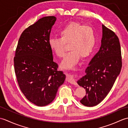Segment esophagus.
<instances>
[{"mask_svg":"<svg viewBox=\"0 0 128 128\" xmlns=\"http://www.w3.org/2000/svg\"><path fill=\"white\" fill-rule=\"evenodd\" d=\"M66 80L72 84V85H76V86L78 85L77 82H76V81L75 80L74 78V75H72V74H67V75H66Z\"/></svg>","mask_w":128,"mask_h":128,"instance_id":"obj_1","label":"esophagus"}]
</instances>
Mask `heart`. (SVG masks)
Masks as SVG:
<instances>
[{
    "label": "heart",
    "instance_id": "1",
    "mask_svg": "<svg viewBox=\"0 0 128 128\" xmlns=\"http://www.w3.org/2000/svg\"><path fill=\"white\" fill-rule=\"evenodd\" d=\"M60 37H50L48 40L50 47L58 57L64 56L66 43H69L70 50L66 53L61 63L65 68H73L79 60L88 57L96 47V32L91 26L78 22H70L60 30Z\"/></svg>",
    "mask_w": 128,
    "mask_h": 128
}]
</instances>
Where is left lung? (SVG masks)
<instances>
[{
	"instance_id": "left-lung-1",
	"label": "left lung",
	"mask_w": 128,
	"mask_h": 128,
	"mask_svg": "<svg viewBox=\"0 0 128 128\" xmlns=\"http://www.w3.org/2000/svg\"><path fill=\"white\" fill-rule=\"evenodd\" d=\"M103 37L100 50L90 62L85 76L78 81L86 90L80 100L88 107L96 106L110 91L122 66L121 48L114 32L102 25Z\"/></svg>"
}]
</instances>
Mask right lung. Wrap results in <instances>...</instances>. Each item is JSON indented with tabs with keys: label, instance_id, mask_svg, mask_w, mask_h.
<instances>
[{
	"label": "right lung",
	"instance_id": "right-lung-1",
	"mask_svg": "<svg viewBox=\"0 0 128 128\" xmlns=\"http://www.w3.org/2000/svg\"><path fill=\"white\" fill-rule=\"evenodd\" d=\"M54 16H46L21 34L14 58L17 82L24 96L34 104L45 106L55 98L66 75L58 71L48 44Z\"/></svg>",
	"mask_w": 128,
	"mask_h": 128
}]
</instances>
